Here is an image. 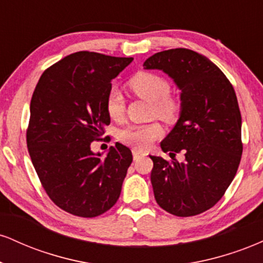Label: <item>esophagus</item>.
<instances>
[{"instance_id": "obj_1", "label": "esophagus", "mask_w": 263, "mask_h": 263, "mask_svg": "<svg viewBox=\"0 0 263 263\" xmlns=\"http://www.w3.org/2000/svg\"><path fill=\"white\" fill-rule=\"evenodd\" d=\"M132 155H134V159H135V161H137V159H140L142 156H144V153H143V151H140V149H137V148H134V149H132Z\"/></svg>"}]
</instances>
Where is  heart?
<instances>
[{
	"label": "heart",
	"instance_id": "b5f03b06",
	"mask_svg": "<svg viewBox=\"0 0 263 263\" xmlns=\"http://www.w3.org/2000/svg\"><path fill=\"white\" fill-rule=\"evenodd\" d=\"M129 87L136 95L153 104V114L164 121H174L179 114V104L171 98V85L167 80L153 73H138L129 80ZM106 110L112 119H119L125 110L121 91L112 87L106 96ZM162 134L157 122L146 125H129L122 128L119 138L123 143L136 148H143Z\"/></svg>",
	"mask_w": 263,
	"mask_h": 263
}]
</instances>
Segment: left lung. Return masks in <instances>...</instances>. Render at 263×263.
<instances>
[{
  "instance_id": "1",
  "label": "left lung",
  "mask_w": 263,
  "mask_h": 263,
  "mask_svg": "<svg viewBox=\"0 0 263 263\" xmlns=\"http://www.w3.org/2000/svg\"><path fill=\"white\" fill-rule=\"evenodd\" d=\"M162 70L180 90L179 119L161 142L163 152H184V162L153 161L151 183L156 201L177 216L210 209L229 188L242 155L241 114L235 90L206 57L185 48L163 50L143 63Z\"/></svg>"
}]
</instances>
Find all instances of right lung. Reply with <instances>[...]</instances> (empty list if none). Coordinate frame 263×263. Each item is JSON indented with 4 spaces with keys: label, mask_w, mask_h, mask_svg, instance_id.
Segmentation results:
<instances>
[{
    "label": "right lung",
    "mask_w": 263,
    "mask_h": 263,
    "mask_svg": "<svg viewBox=\"0 0 263 263\" xmlns=\"http://www.w3.org/2000/svg\"><path fill=\"white\" fill-rule=\"evenodd\" d=\"M132 60L93 52L70 54L42 74L33 92L29 156L49 198L73 215H101L121 194L131 151L116 142L102 156L90 146L110 123L111 81Z\"/></svg>",
    "instance_id": "add662e5"
}]
</instances>
